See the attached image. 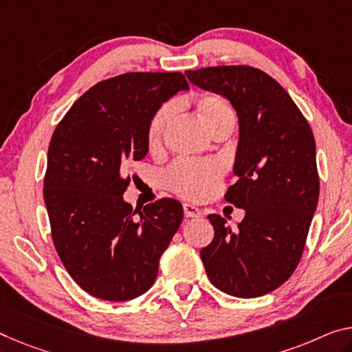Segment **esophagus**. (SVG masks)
<instances>
[{"instance_id": "34e87169", "label": "esophagus", "mask_w": 352, "mask_h": 352, "mask_svg": "<svg viewBox=\"0 0 352 352\" xmlns=\"http://www.w3.org/2000/svg\"><path fill=\"white\" fill-rule=\"evenodd\" d=\"M182 209H184V215H186L187 219L188 217H199V215H201V212H199V209L197 206H193V204L186 203L182 206Z\"/></svg>"}]
</instances>
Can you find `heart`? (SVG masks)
Returning <instances> with one entry per match:
<instances>
[{"instance_id": "1", "label": "heart", "mask_w": 352, "mask_h": 352, "mask_svg": "<svg viewBox=\"0 0 352 352\" xmlns=\"http://www.w3.org/2000/svg\"><path fill=\"white\" fill-rule=\"evenodd\" d=\"M193 108L198 120L209 132H214L223 124L234 122V115H232L230 105L217 94L204 93L198 96ZM173 116H175V107L165 104L149 120L148 129H146V146H148L149 153L160 151ZM220 175L221 165L215 160H179L171 165V168L166 173V184L173 192L181 197L198 199L209 192V188L214 186Z\"/></svg>"}]
</instances>
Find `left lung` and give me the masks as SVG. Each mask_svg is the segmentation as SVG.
<instances>
[{"mask_svg":"<svg viewBox=\"0 0 352 352\" xmlns=\"http://www.w3.org/2000/svg\"><path fill=\"white\" fill-rule=\"evenodd\" d=\"M199 88L225 96L239 118L234 175L225 199L245 210L231 228L208 219L214 239L201 261L215 288L234 297H259L288 280L304 253L320 197L316 144L294 100L263 70L215 66L187 70Z\"/></svg>","mask_w":352,"mask_h":352,"instance_id":"1","label":"left lung"}]
</instances>
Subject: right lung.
<instances>
[{"mask_svg": "<svg viewBox=\"0 0 352 352\" xmlns=\"http://www.w3.org/2000/svg\"><path fill=\"white\" fill-rule=\"evenodd\" d=\"M181 72H127L94 85L69 108L48 146L44 199L59 259L86 293L131 300L153 286L179 228V201L160 198L135 219L122 193L142 160L148 122L177 91Z\"/></svg>", "mask_w": 352, "mask_h": 352, "instance_id": "1", "label": "right lung"}]
</instances>
